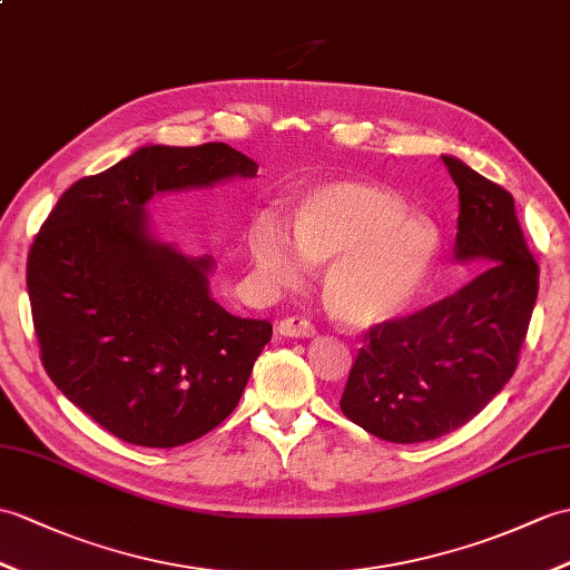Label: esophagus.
Masks as SVG:
<instances>
[{"label": "esophagus", "mask_w": 570, "mask_h": 570, "mask_svg": "<svg viewBox=\"0 0 570 570\" xmlns=\"http://www.w3.org/2000/svg\"><path fill=\"white\" fill-rule=\"evenodd\" d=\"M276 333L282 337H313L315 327L306 321V317H286V321L276 325Z\"/></svg>", "instance_id": "esophagus-1"}]
</instances>
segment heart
I'll list each match as a JSON object with an SVG mask.
<instances>
[{
	"mask_svg": "<svg viewBox=\"0 0 570 570\" xmlns=\"http://www.w3.org/2000/svg\"><path fill=\"white\" fill-rule=\"evenodd\" d=\"M295 249L264 216L249 233V257L274 288L294 286L308 264H326L323 303L337 323L366 330L403 315L425 294L444 237L430 216L366 179H330L303 191L291 214Z\"/></svg>",
	"mask_w": 570,
	"mask_h": 570,
	"instance_id": "obj_1",
	"label": "heart"
}]
</instances>
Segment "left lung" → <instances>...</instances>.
Segmentation results:
<instances>
[{
    "label": "left lung",
    "mask_w": 570,
    "mask_h": 570,
    "mask_svg": "<svg viewBox=\"0 0 570 570\" xmlns=\"http://www.w3.org/2000/svg\"><path fill=\"white\" fill-rule=\"evenodd\" d=\"M442 160L459 189L454 262L481 272L454 296L372 327L340 401L354 425L393 444L440 440L495 399L539 291L514 198L459 157Z\"/></svg>",
    "instance_id": "left-lung-1"
}]
</instances>
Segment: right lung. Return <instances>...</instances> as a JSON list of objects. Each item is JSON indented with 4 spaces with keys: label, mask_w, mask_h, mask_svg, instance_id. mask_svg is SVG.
<instances>
[{
    "label": "right lung",
    "mask_w": 570,
    "mask_h": 570,
    "mask_svg": "<svg viewBox=\"0 0 570 570\" xmlns=\"http://www.w3.org/2000/svg\"><path fill=\"white\" fill-rule=\"evenodd\" d=\"M257 169L225 142L142 145L75 181L36 235L26 284L46 372L118 440L181 446L240 403L272 325L225 311L210 296L214 257L163 240L148 204Z\"/></svg>",
    "instance_id": "right-lung-1"
}]
</instances>
